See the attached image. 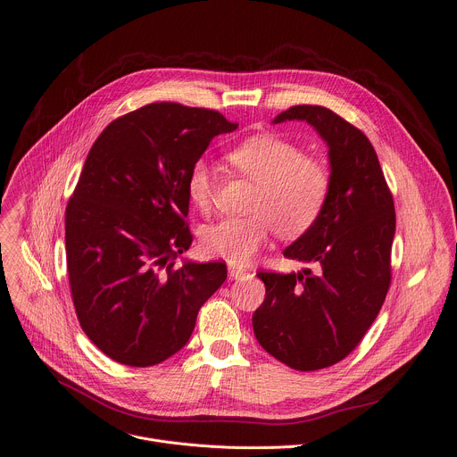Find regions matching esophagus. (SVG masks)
<instances>
[{
  "label": "esophagus",
  "mask_w": 457,
  "mask_h": 457,
  "mask_svg": "<svg viewBox=\"0 0 457 457\" xmlns=\"http://www.w3.org/2000/svg\"><path fill=\"white\" fill-rule=\"evenodd\" d=\"M228 275H229V278H231V280H242V278H250V277H253L250 271L240 270V268H235V266H229V268H228Z\"/></svg>",
  "instance_id": "34e87169"
}]
</instances>
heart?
<instances>
[{
  "label": "heart",
  "mask_w": 457,
  "mask_h": 457,
  "mask_svg": "<svg viewBox=\"0 0 457 457\" xmlns=\"http://www.w3.org/2000/svg\"><path fill=\"white\" fill-rule=\"evenodd\" d=\"M233 168L255 182L247 217H226L202 233L205 253L244 266L266 242L271 228L280 237L304 233L320 215L329 175L324 165L278 135H257L228 153ZM186 191L198 212L212 210L215 177L212 165L198 158L191 163Z\"/></svg>",
  "instance_id": "obj_1"
}]
</instances>
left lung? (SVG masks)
<instances>
[{"label": "left lung", "instance_id": "obj_1", "mask_svg": "<svg viewBox=\"0 0 457 457\" xmlns=\"http://www.w3.org/2000/svg\"><path fill=\"white\" fill-rule=\"evenodd\" d=\"M306 121L328 145L329 191L317 220L282 252L312 268L264 273L253 313L259 345L294 370L343 361L376 320L390 286L394 198L376 149L334 111L295 105L273 123Z\"/></svg>", "mask_w": 457, "mask_h": 457}]
</instances>
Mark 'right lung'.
Listing matches in <instances>:
<instances>
[{"mask_svg":"<svg viewBox=\"0 0 457 457\" xmlns=\"http://www.w3.org/2000/svg\"><path fill=\"white\" fill-rule=\"evenodd\" d=\"M238 123L180 104L144 105L111 121L93 144L65 212V252L81 329L107 357L153 366L189 341L198 310L226 264L189 250L191 163Z\"/></svg>","mask_w":457,"mask_h":457,"instance_id":"right-lung-1","label":"right lung"}]
</instances>
